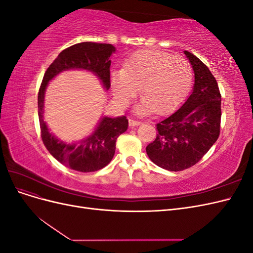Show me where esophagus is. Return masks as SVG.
Listing matches in <instances>:
<instances>
[{
    "instance_id": "obj_1",
    "label": "esophagus",
    "mask_w": 253,
    "mask_h": 253,
    "mask_svg": "<svg viewBox=\"0 0 253 253\" xmlns=\"http://www.w3.org/2000/svg\"><path fill=\"white\" fill-rule=\"evenodd\" d=\"M141 125V122L138 121V120H134V119H128V126L131 127H134V126H138Z\"/></svg>"
}]
</instances>
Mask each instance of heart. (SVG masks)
Masks as SVG:
<instances>
[{
  "instance_id": "b5f03b06",
  "label": "heart",
  "mask_w": 253,
  "mask_h": 253,
  "mask_svg": "<svg viewBox=\"0 0 253 253\" xmlns=\"http://www.w3.org/2000/svg\"><path fill=\"white\" fill-rule=\"evenodd\" d=\"M110 83L115 100L122 108L129 104L140 87L143 97L135 113L147 115L155 111L163 115L175 110L187 96L192 68L185 58L147 49L126 59L122 70H112Z\"/></svg>"
}]
</instances>
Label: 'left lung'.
Wrapping results in <instances>:
<instances>
[{
	"label": "left lung",
	"mask_w": 253,
	"mask_h": 253,
	"mask_svg": "<svg viewBox=\"0 0 253 253\" xmlns=\"http://www.w3.org/2000/svg\"><path fill=\"white\" fill-rule=\"evenodd\" d=\"M192 65L194 85L181 108L156 125L149 158L168 171H182L200 162L219 136L221 97L217 82L202 61L183 51Z\"/></svg>",
	"instance_id": "8db88e82"
}]
</instances>
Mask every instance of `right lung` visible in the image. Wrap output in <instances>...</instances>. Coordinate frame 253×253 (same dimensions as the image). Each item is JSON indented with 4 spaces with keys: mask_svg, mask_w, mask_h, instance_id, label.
<instances>
[{
    "mask_svg": "<svg viewBox=\"0 0 253 253\" xmlns=\"http://www.w3.org/2000/svg\"><path fill=\"white\" fill-rule=\"evenodd\" d=\"M116 51L112 44L82 42L64 49L45 72L38 95V114L42 140L59 163L79 172H95L110 164L116 150L118 136L125 133L128 121L126 116H103L88 136L79 141L65 142L53 135L44 121V97L49 81L60 73L82 70L97 76L105 90H109L111 56Z\"/></svg>",
    "mask_w": 253,
    "mask_h": 253,
    "instance_id": "add662e5",
    "label": "right lung"
}]
</instances>
